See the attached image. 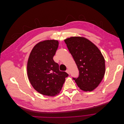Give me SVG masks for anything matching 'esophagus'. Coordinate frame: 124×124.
I'll list each match as a JSON object with an SVG mask.
<instances>
[{"label": "esophagus", "instance_id": "esophagus-1", "mask_svg": "<svg viewBox=\"0 0 124 124\" xmlns=\"http://www.w3.org/2000/svg\"><path fill=\"white\" fill-rule=\"evenodd\" d=\"M66 72L68 74H70V73H69V70H66Z\"/></svg>", "mask_w": 124, "mask_h": 124}]
</instances>
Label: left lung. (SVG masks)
<instances>
[{
    "label": "left lung",
    "mask_w": 124,
    "mask_h": 124,
    "mask_svg": "<svg viewBox=\"0 0 124 124\" xmlns=\"http://www.w3.org/2000/svg\"><path fill=\"white\" fill-rule=\"evenodd\" d=\"M64 41L79 71V77L73 79L81 90H93L100 84L105 73V61L101 51L84 37H70Z\"/></svg>",
    "instance_id": "1"
}]
</instances>
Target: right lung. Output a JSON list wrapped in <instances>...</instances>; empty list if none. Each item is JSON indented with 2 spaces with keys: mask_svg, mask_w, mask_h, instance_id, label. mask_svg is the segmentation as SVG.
<instances>
[{
  "mask_svg": "<svg viewBox=\"0 0 124 124\" xmlns=\"http://www.w3.org/2000/svg\"><path fill=\"white\" fill-rule=\"evenodd\" d=\"M59 46L56 40L37 43L31 51L27 62V75L34 89L39 93L54 96L60 93L68 74L59 70L53 57Z\"/></svg>",
  "mask_w": 124,
  "mask_h": 124,
  "instance_id": "obj_1",
  "label": "right lung"
}]
</instances>
